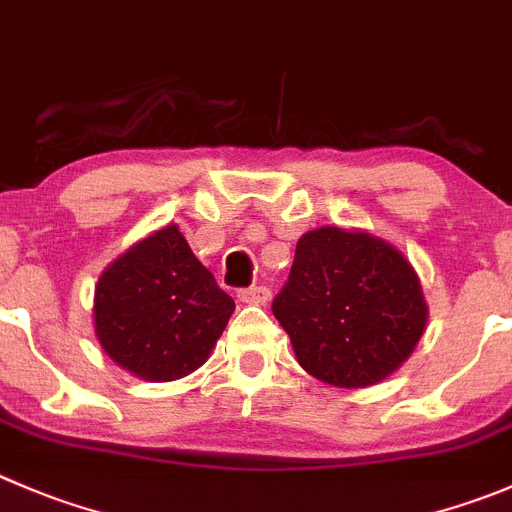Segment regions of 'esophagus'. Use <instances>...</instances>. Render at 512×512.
<instances>
[{
  "mask_svg": "<svg viewBox=\"0 0 512 512\" xmlns=\"http://www.w3.org/2000/svg\"><path fill=\"white\" fill-rule=\"evenodd\" d=\"M240 297L242 302H250V305H267L272 297L270 287L265 285H257V287H245V290H240Z\"/></svg>",
  "mask_w": 512,
  "mask_h": 512,
  "instance_id": "esophagus-1",
  "label": "esophagus"
}]
</instances>
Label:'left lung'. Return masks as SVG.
I'll return each instance as SVG.
<instances>
[{
  "label": "left lung",
  "instance_id": "obj_1",
  "mask_svg": "<svg viewBox=\"0 0 512 512\" xmlns=\"http://www.w3.org/2000/svg\"><path fill=\"white\" fill-rule=\"evenodd\" d=\"M272 315L312 377L352 390L385 380L413 355L428 305L413 265L390 242L317 227L297 242Z\"/></svg>",
  "mask_w": 512,
  "mask_h": 512
}]
</instances>
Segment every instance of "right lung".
Masks as SVG:
<instances>
[{
	"instance_id": "obj_1",
	"label": "right lung",
	"mask_w": 512,
	"mask_h": 512,
	"mask_svg": "<svg viewBox=\"0 0 512 512\" xmlns=\"http://www.w3.org/2000/svg\"><path fill=\"white\" fill-rule=\"evenodd\" d=\"M235 300L192 255L177 225L132 245L102 272L94 290V332L102 350L152 382L205 365Z\"/></svg>"
}]
</instances>
